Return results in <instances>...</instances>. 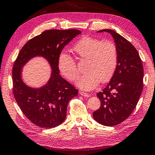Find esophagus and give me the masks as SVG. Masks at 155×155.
Wrapping results in <instances>:
<instances>
[{
    "mask_svg": "<svg viewBox=\"0 0 155 155\" xmlns=\"http://www.w3.org/2000/svg\"><path fill=\"white\" fill-rule=\"evenodd\" d=\"M80 94H81L82 96L86 97H90V95H89V93H85V92H84V91H80Z\"/></svg>",
    "mask_w": 155,
    "mask_h": 155,
    "instance_id": "esophagus-1",
    "label": "esophagus"
}]
</instances>
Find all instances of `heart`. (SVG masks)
<instances>
[{"instance_id":"1","label":"heart","mask_w":155,"mask_h":155,"mask_svg":"<svg viewBox=\"0 0 155 155\" xmlns=\"http://www.w3.org/2000/svg\"><path fill=\"white\" fill-rule=\"evenodd\" d=\"M80 60H87L85 72L77 81V86L84 90H92L100 82L106 83L113 77L117 65L118 53L116 44L110 41L84 37L73 47ZM60 72L70 81H75L79 75L74 60L69 54L61 53L58 62Z\"/></svg>"}]
</instances>
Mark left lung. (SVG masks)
<instances>
[{
    "mask_svg": "<svg viewBox=\"0 0 155 155\" xmlns=\"http://www.w3.org/2000/svg\"><path fill=\"white\" fill-rule=\"evenodd\" d=\"M118 58L116 71L110 83L97 95L101 101L99 110L93 113L94 119L106 126L124 122L134 111L143 89L144 70L137 50L129 41L111 29Z\"/></svg>",
    "mask_w": 155,
    "mask_h": 155,
    "instance_id": "obj_1",
    "label": "left lung"
}]
</instances>
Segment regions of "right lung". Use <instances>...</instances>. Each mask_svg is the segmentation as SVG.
Instances as JSON below:
<instances>
[{
  "label": "right lung",
  "instance_id": "right-lung-1",
  "mask_svg": "<svg viewBox=\"0 0 155 155\" xmlns=\"http://www.w3.org/2000/svg\"><path fill=\"white\" fill-rule=\"evenodd\" d=\"M81 31L77 29H50L30 39L21 48L13 67V93L23 114L35 125L44 128L59 126L64 121L70 100L78 90L59 74L58 58L62 49ZM35 56L46 59L51 77L42 87L34 89L23 83L21 70Z\"/></svg>",
  "mask_w": 155,
  "mask_h": 155
}]
</instances>
